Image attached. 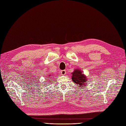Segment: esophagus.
Returning <instances> with one entry per match:
<instances>
[{"label": "esophagus", "instance_id": "1", "mask_svg": "<svg viewBox=\"0 0 126 126\" xmlns=\"http://www.w3.org/2000/svg\"><path fill=\"white\" fill-rule=\"evenodd\" d=\"M66 72L65 70H63V71H61V75H64L66 74Z\"/></svg>", "mask_w": 126, "mask_h": 126}]
</instances>
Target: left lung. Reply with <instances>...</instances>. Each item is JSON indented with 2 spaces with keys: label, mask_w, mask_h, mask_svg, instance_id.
<instances>
[{
  "label": "left lung",
  "mask_w": 126,
  "mask_h": 126,
  "mask_svg": "<svg viewBox=\"0 0 126 126\" xmlns=\"http://www.w3.org/2000/svg\"><path fill=\"white\" fill-rule=\"evenodd\" d=\"M72 80L74 81L79 88H83L88 83V79L86 75L82 73V71L79 69H75L73 72L72 73Z\"/></svg>",
  "instance_id": "obj_1"
}]
</instances>
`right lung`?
Returning <instances> with one entry per match:
<instances>
[{"instance_id": "right-lung-1", "label": "right lung", "mask_w": 126, "mask_h": 126, "mask_svg": "<svg viewBox=\"0 0 126 126\" xmlns=\"http://www.w3.org/2000/svg\"><path fill=\"white\" fill-rule=\"evenodd\" d=\"M49 77H50V78H51V79H52V78H54V77H51V75H49ZM52 77H53V76H52ZM52 79H51V80H49V82H50V81H52Z\"/></svg>"}]
</instances>
